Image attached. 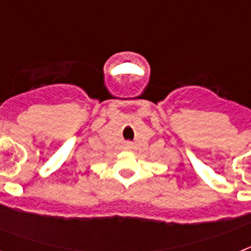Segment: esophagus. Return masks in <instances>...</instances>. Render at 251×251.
<instances>
[{
    "mask_svg": "<svg viewBox=\"0 0 251 251\" xmlns=\"http://www.w3.org/2000/svg\"><path fill=\"white\" fill-rule=\"evenodd\" d=\"M126 149H131V145H130V143H126Z\"/></svg>",
    "mask_w": 251,
    "mask_h": 251,
    "instance_id": "1",
    "label": "esophagus"
}]
</instances>
